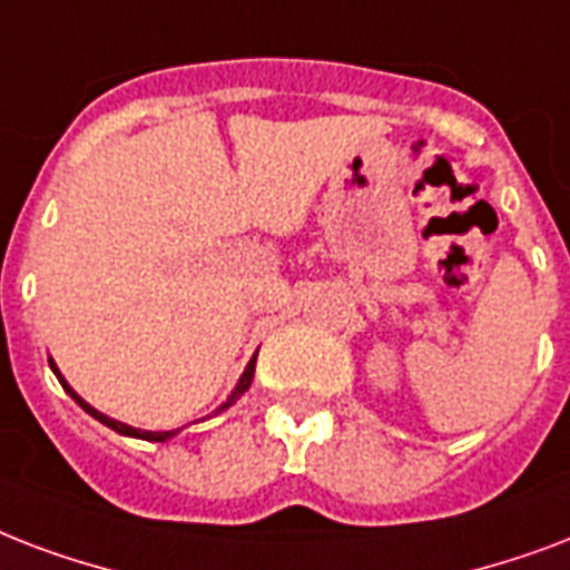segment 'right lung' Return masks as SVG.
I'll return each mask as SVG.
<instances>
[{
    "mask_svg": "<svg viewBox=\"0 0 570 570\" xmlns=\"http://www.w3.org/2000/svg\"><path fill=\"white\" fill-rule=\"evenodd\" d=\"M50 368H52V372H56V377H59V383H61V386H65V392H68L70 399L77 401L79 407L86 410L88 416H95L97 422H104L106 428H112V431H118V434H125V436H139V440H151V443H166V440H169V436H175V434H178V431H180V428H178V431H139V428L125 425V422H118V419L104 416V413H100V410H95V407H91V404H88V401H82V399H79V395H77V392L70 390L68 381H65V377H61V372H59V368H56V363H52V360H50ZM253 377H255V356H253V360H249V365H246V372L240 374V381H237L235 392H232V395H228V401H225L223 407L216 410V413H223L225 407H232V404H235V401L240 399V395H244L246 390H249V383H253Z\"/></svg>",
    "mask_w": 570,
    "mask_h": 570,
    "instance_id": "1",
    "label": "right lung"
}]
</instances>
